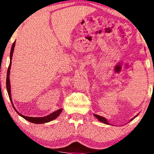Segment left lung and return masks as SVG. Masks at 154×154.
<instances>
[{
	"mask_svg": "<svg viewBox=\"0 0 154 154\" xmlns=\"http://www.w3.org/2000/svg\"><path fill=\"white\" fill-rule=\"evenodd\" d=\"M94 116L97 118V119L99 120L100 122H103V123H105V124H107V125H110V124L108 122L107 120L104 117H103V116H100L99 115H97V114H94Z\"/></svg>",
	"mask_w": 154,
	"mask_h": 154,
	"instance_id": "obj_1",
	"label": "left lung"
}]
</instances>
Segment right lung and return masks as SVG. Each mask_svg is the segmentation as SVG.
<instances>
[{
  "mask_svg": "<svg viewBox=\"0 0 154 154\" xmlns=\"http://www.w3.org/2000/svg\"><path fill=\"white\" fill-rule=\"evenodd\" d=\"M14 46H15V42H14L13 45L11 46V53H10V63L9 66H8V71H7V77H6V88H7V91H8V96H9V98L11 100V102L12 105H13V103H12V100H11V85H10V79H9V75H10V69H11V59H12V56H13V53H14ZM14 106V105H13ZM15 109V108H14ZM16 110V109H15ZM17 113L19 114V115H20L21 116H22L24 119H25L27 121L30 122L35 123V124H43V123H46L48 122L52 121L56 119L58 116L60 114L62 111V109H59V110L54 111L53 112L52 114H49L46 116H44V117H29V116H26L22 115V114H19V113L16 110Z\"/></svg>",
  "mask_w": 154,
  "mask_h": 154,
  "instance_id": "obj_1",
  "label": "right lung"
}]
</instances>
